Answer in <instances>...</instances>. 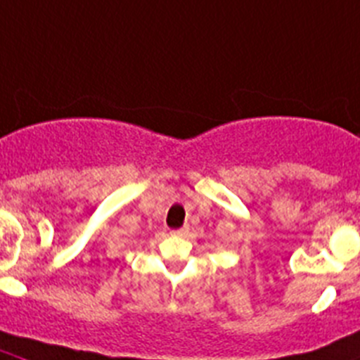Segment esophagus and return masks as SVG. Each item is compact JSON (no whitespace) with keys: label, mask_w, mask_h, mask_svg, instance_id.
I'll list each match as a JSON object with an SVG mask.
<instances>
[{"label":"esophagus","mask_w":360,"mask_h":360,"mask_svg":"<svg viewBox=\"0 0 360 360\" xmlns=\"http://www.w3.org/2000/svg\"><path fill=\"white\" fill-rule=\"evenodd\" d=\"M186 233H188L186 227H181V229H174L172 231L174 236H186Z\"/></svg>","instance_id":"34e87169"}]
</instances>
